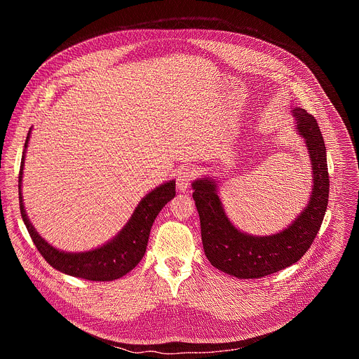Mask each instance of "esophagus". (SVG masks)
<instances>
[{"mask_svg": "<svg viewBox=\"0 0 359 359\" xmlns=\"http://www.w3.org/2000/svg\"><path fill=\"white\" fill-rule=\"evenodd\" d=\"M194 177V170L189 166H183L179 173H177V179H176V186H177V190L184 193L189 186H190V182L193 180Z\"/></svg>", "mask_w": 359, "mask_h": 359, "instance_id": "obj_1", "label": "esophagus"}]
</instances>
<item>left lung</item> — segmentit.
<instances>
[{"label":"left lung","instance_id":"obj_1","mask_svg":"<svg viewBox=\"0 0 359 359\" xmlns=\"http://www.w3.org/2000/svg\"><path fill=\"white\" fill-rule=\"evenodd\" d=\"M291 112L313 165V191L305 209L284 230L271 236L240 231L223 209L216 182L204 176L191 183L206 257L237 278H262L297 263L313 244L327 212L330 179L321 130L311 114L298 107Z\"/></svg>","mask_w":359,"mask_h":359}]
</instances>
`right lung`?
Returning <instances> with one entry per match:
<instances>
[{
	"label": "right lung",
	"instance_id": "obj_1",
	"mask_svg": "<svg viewBox=\"0 0 359 359\" xmlns=\"http://www.w3.org/2000/svg\"><path fill=\"white\" fill-rule=\"evenodd\" d=\"M29 136L31 129L28 130V136L24 144L21 169L18 176L20 210L27 230L42 257L46 260V263H49L64 274L90 281H114L128 274L143 259L153 222H155L165 204H168V201H170L176 196V182L169 180L147 193L137 204V208L135 209L126 226L107 244L82 252L62 251L55 248L54 245H50L38 234V231L29 222L24 208L21 186L25 150L28 147Z\"/></svg>",
	"mask_w": 359,
	"mask_h": 359
}]
</instances>
